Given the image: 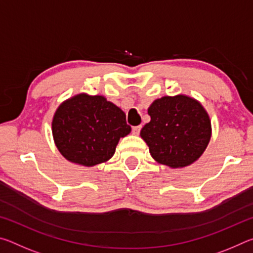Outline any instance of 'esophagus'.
<instances>
[{
  "label": "esophagus",
  "mask_w": 253,
  "mask_h": 253,
  "mask_svg": "<svg viewBox=\"0 0 253 253\" xmlns=\"http://www.w3.org/2000/svg\"><path fill=\"white\" fill-rule=\"evenodd\" d=\"M140 129H142V126H140V125L139 126H134V127H132V134L138 135Z\"/></svg>",
  "instance_id": "esophagus-1"
}]
</instances>
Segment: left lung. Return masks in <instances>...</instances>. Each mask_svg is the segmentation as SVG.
<instances>
[{"label": "left lung", "instance_id": "left-lung-1", "mask_svg": "<svg viewBox=\"0 0 253 253\" xmlns=\"http://www.w3.org/2000/svg\"><path fill=\"white\" fill-rule=\"evenodd\" d=\"M151 122L140 130L156 162L172 169L192 164L211 138V122L205 109L187 96L163 97L148 108Z\"/></svg>", "mask_w": 253, "mask_h": 253}]
</instances>
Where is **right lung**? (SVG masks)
Listing matches in <instances>:
<instances>
[{
    "label": "right lung",
    "instance_id": "obj_1",
    "mask_svg": "<svg viewBox=\"0 0 253 253\" xmlns=\"http://www.w3.org/2000/svg\"><path fill=\"white\" fill-rule=\"evenodd\" d=\"M126 115L102 96L80 93L59 106L52 135L68 161L93 166L113 157L121 137L130 132Z\"/></svg>",
    "mask_w": 253,
    "mask_h": 253
}]
</instances>
